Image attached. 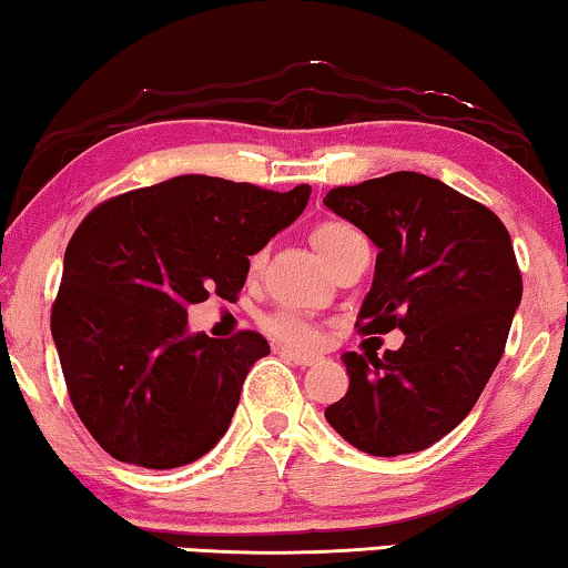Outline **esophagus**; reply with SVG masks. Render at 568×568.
I'll return each mask as SVG.
<instances>
[{"label": "esophagus", "mask_w": 568, "mask_h": 568, "mask_svg": "<svg viewBox=\"0 0 568 568\" xmlns=\"http://www.w3.org/2000/svg\"><path fill=\"white\" fill-rule=\"evenodd\" d=\"M283 355L287 357V361L301 365V367H308L318 361V357H314V355H301V353H293V349H283Z\"/></svg>", "instance_id": "obj_1"}]
</instances>
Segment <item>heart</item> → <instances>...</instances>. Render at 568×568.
I'll use <instances>...</instances> for the list:
<instances>
[{"mask_svg": "<svg viewBox=\"0 0 568 568\" xmlns=\"http://www.w3.org/2000/svg\"><path fill=\"white\" fill-rule=\"evenodd\" d=\"M311 239H314L316 250L322 252V257L326 260V265L329 267L349 250V246L365 242L361 231L349 226L345 221L318 223ZM262 329L273 334L275 339L285 342L287 347H295V349H314L322 345V329H318V324L291 308H277L273 314L262 316Z\"/></svg>", "mask_w": 568, "mask_h": 568, "instance_id": "b5f03b06", "label": "heart"}]
</instances>
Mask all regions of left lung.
<instances>
[{"instance_id":"8db88e82","label":"left lung","mask_w":568,"mask_h":568,"mask_svg":"<svg viewBox=\"0 0 568 568\" xmlns=\"http://www.w3.org/2000/svg\"><path fill=\"white\" fill-rule=\"evenodd\" d=\"M324 205L378 246L363 334H406L398 349L345 353L349 388L324 417L357 450L419 453L460 425L505 355L523 277L489 207L419 172L334 187Z\"/></svg>"}]
</instances>
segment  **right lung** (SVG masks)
I'll return each mask as SVG.
<instances>
[{
	"instance_id": "add662e5",
	"label": "right lung",
	"mask_w": 568,
	"mask_h": 568,
	"mask_svg": "<svg viewBox=\"0 0 568 568\" xmlns=\"http://www.w3.org/2000/svg\"><path fill=\"white\" fill-rule=\"evenodd\" d=\"M311 187L287 193L182 174L100 203L71 236L51 334L79 419L141 468L193 463L226 435L257 332H187V306L236 301L250 257L291 226Z\"/></svg>"
}]
</instances>
